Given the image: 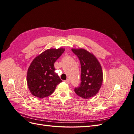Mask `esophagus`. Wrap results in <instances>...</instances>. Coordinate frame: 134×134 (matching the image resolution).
Here are the masks:
<instances>
[{
	"label": "esophagus",
	"mask_w": 134,
	"mask_h": 134,
	"mask_svg": "<svg viewBox=\"0 0 134 134\" xmlns=\"http://www.w3.org/2000/svg\"><path fill=\"white\" fill-rule=\"evenodd\" d=\"M64 82H65V83H66L67 84H69V83H70V81H69V79H66V80H65L64 81Z\"/></svg>",
	"instance_id": "obj_1"
}]
</instances>
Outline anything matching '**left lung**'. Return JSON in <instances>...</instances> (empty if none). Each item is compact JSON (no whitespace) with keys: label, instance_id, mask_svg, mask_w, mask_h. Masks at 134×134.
Wrapping results in <instances>:
<instances>
[{"label":"left lung","instance_id":"obj_1","mask_svg":"<svg viewBox=\"0 0 134 134\" xmlns=\"http://www.w3.org/2000/svg\"><path fill=\"white\" fill-rule=\"evenodd\" d=\"M81 65V83L74 91L78 96L88 99L96 96L103 82V72L99 61L93 54L84 48H72Z\"/></svg>","mask_w":134,"mask_h":134}]
</instances>
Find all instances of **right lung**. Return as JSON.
I'll return each instance as SVG.
<instances>
[{"instance_id": "obj_1", "label": "right lung", "mask_w": 134, "mask_h": 134, "mask_svg": "<svg viewBox=\"0 0 134 134\" xmlns=\"http://www.w3.org/2000/svg\"><path fill=\"white\" fill-rule=\"evenodd\" d=\"M65 48H50L33 60L28 69L27 82L31 94L39 98L50 96L62 82L55 72L54 63L63 54Z\"/></svg>"}]
</instances>
